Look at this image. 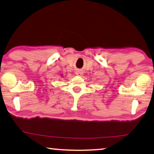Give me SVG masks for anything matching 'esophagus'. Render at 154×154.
Here are the masks:
<instances>
[{
	"label": "esophagus",
	"instance_id": "34e87169",
	"mask_svg": "<svg viewBox=\"0 0 154 154\" xmlns=\"http://www.w3.org/2000/svg\"><path fill=\"white\" fill-rule=\"evenodd\" d=\"M75 74L77 75H79V76H81V75H82V74H83V71L82 70L77 69L76 71H75Z\"/></svg>",
	"mask_w": 154,
	"mask_h": 154
}]
</instances>
